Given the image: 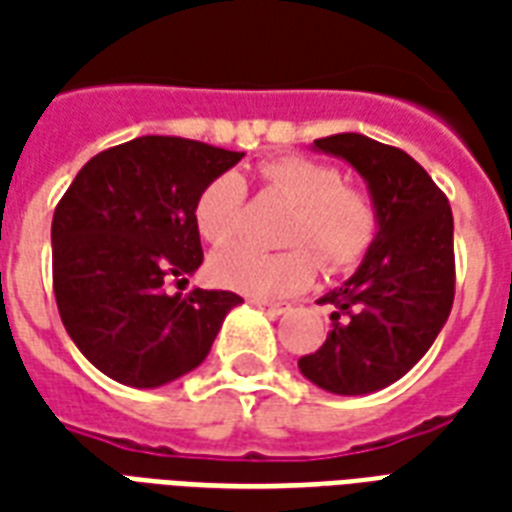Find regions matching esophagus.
Wrapping results in <instances>:
<instances>
[{
	"label": "esophagus",
	"mask_w": 512,
	"mask_h": 512,
	"mask_svg": "<svg viewBox=\"0 0 512 512\" xmlns=\"http://www.w3.org/2000/svg\"><path fill=\"white\" fill-rule=\"evenodd\" d=\"M252 305H257V308H263V311H268L271 316H281V313H287L289 308L287 305H279V303H265V300H249Z\"/></svg>",
	"instance_id": "esophagus-1"
}]
</instances>
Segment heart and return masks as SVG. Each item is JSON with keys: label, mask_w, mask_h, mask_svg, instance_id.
<instances>
[{"label": "heart", "mask_w": 512, "mask_h": 512, "mask_svg": "<svg viewBox=\"0 0 512 512\" xmlns=\"http://www.w3.org/2000/svg\"><path fill=\"white\" fill-rule=\"evenodd\" d=\"M265 191L295 204L284 241L287 252H260L233 244L212 257V279L225 289L257 300H276L308 287L316 273V257L327 271H348L364 260L377 239V207L372 196L356 185L342 183L335 164L311 156L284 154L257 164ZM247 185L236 172L212 177L193 201L196 231L212 247H223L241 228Z\"/></svg>", "instance_id": "heart-1"}]
</instances>
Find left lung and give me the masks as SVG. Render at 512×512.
Listing matches in <instances>:
<instances>
[{
  "label": "left lung",
  "instance_id": "1",
  "mask_svg": "<svg viewBox=\"0 0 512 512\" xmlns=\"http://www.w3.org/2000/svg\"><path fill=\"white\" fill-rule=\"evenodd\" d=\"M313 146L356 167L372 193L380 231L364 263L319 300L332 329L297 361L319 388L364 396L404 377L420 361L454 303L452 207L433 177L396 146L340 132Z\"/></svg>",
  "mask_w": 512,
  "mask_h": 512
}]
</instances>
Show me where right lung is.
Listing matches in <instances>:
<instances>
[{
	"label": "right lung",
	"instance_id": "1",
	"mask_svg": "<svg viewBox=\"0 0 512 512\" xmlns=\"http://www.w3.org/2000/svg\"><path fill=\"white\" fill-rule=\"evenodd\" d=\"M239 151L143 135L84 164L52 215V289L84 358L130 388H159L207 358L236 292L185 287L204 260L199 191Z\"/></svg>",
	"mask_w": 512,
	"mask_h": 512
}]
</instances>
